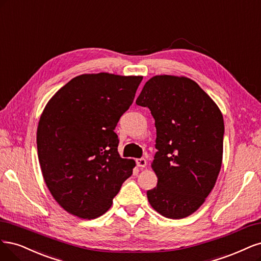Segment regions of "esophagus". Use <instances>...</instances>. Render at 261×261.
Here are the masks:
<instances>
[{"label": "esophagus", "instance_id": "esophagus-1", "mask_svg": "<svg viewBox=\"0 0 261 261\" xmlns=\"http://www.w3.org/2000/svg\"><path fill=\"white\" fill-rule=\"evenodd\" d=\"M137 165H138L140 168L146 167V159H144V158H139V159H137Z\"/></svg>", "mask_w": 261, "mask_h": 261}]
</instances>
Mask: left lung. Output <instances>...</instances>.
<instances>
[{
    "label": "left lung",
    "mask_w": 261,
    "mask_h": 261,
    "mask_svg": "<svg viewBox=\"0 0 261 261\" xmlns=\"http://www.w3.org/2000/svg\"><path fill=\"white\" fill-rule=\"evenodd\" d=\"M136 103L149 108L156 127L152 168L158 181L148 201L162 216L182 219L204 204L220 172L221 111L195 81L170 74L150 78Z\"/></svg>",
    "instance_id": "left-lung-1"
}]
</instances>
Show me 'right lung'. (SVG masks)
<instances>
[{"label": "right lung", "instance_id": "obj_1", "mask_svg": "<svg viewBox=\"0 0 261 261\" xmlns=\"http://www.w3.org/2000/svg\"><path fill=\"white\" fill-rule=\"evenodd\" d=\"M142 75L85 73L71 79L42 113L37 146L42 174L58 205L81 219L111 208L136 162L121 158L117 122Z\"/></svg>", "mask_w": 261, "mask_h": 261}]
</instances>
